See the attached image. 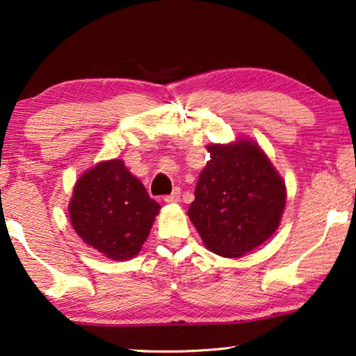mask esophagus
Here are the masks:
<instances>
[{
	"instance_id": "esophagus-1",
	"label": "esophagus",
	"mask_w": 356,
	"mask_h": 356,
	"mask_svg": "<svg viewBox=\"0 0 356 356\" xmlns=\"http://www.w3.org/2000/svg\"><path fill=\"white\" fill-rule=\"evenodd\" d=\"M179 196H181V191H179V189H175L170 196L163 197V201L167 204H177V202H179Z\"/></svg>"
}]
</instances>
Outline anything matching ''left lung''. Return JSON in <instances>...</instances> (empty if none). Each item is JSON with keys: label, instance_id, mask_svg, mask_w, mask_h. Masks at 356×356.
I'll list each match as a JSON object with an SVG mask.
<instances>
[{"label": "left lung", "instance_id": "1", "mask_svg": "<svg viewBox=\"0 0 356 356\" xmlns=\"http://www.w3.org/2000/svg\"><path fill=\"white\" fill-rule=\"evenodd\" d=\"M206 149L211 160L199 175L189 220L209 251L241 257L279 228L286 202L285 181L250 138Z\"/></svg>", "mask_w": 356, "mask_h": 356}]
</instances>
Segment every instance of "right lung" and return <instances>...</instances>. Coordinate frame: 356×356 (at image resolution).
Instances as JSON below:
<instances>
[{"mask_svg": "<svg viewBox=\"0 0 356 356\" xmlns=\"http://www.w3.org/2000/svg\"><path fill=\"white\" fill-rule=\"evenodd\" d=\"M67 209L71 225L86 245L111 261H129L147 240L160 204L123 160L111 159L77 178Z\"/></svg>", "mask_w": 356, "mask_h": 356, "instance_id": "obj_1", "label": "right lung"}]
</instances>
